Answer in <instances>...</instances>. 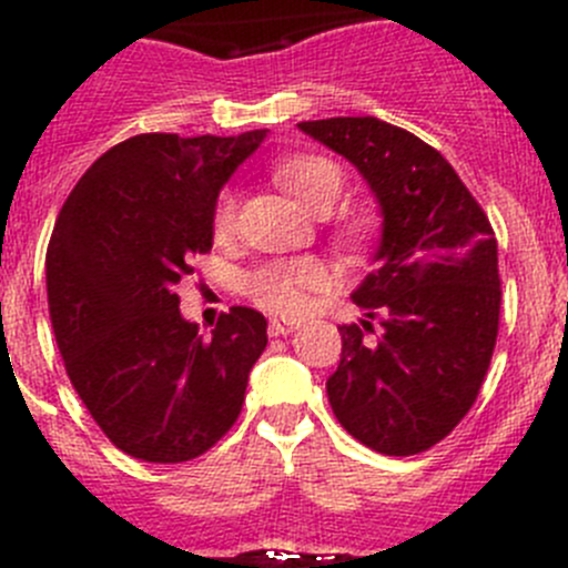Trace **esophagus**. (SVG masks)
<instances>
[{
    "mask_svg": "<svg viewBox=\"0 0 568 568\" xmlns=\"http://www.w3.org/2000/svg\"><path fill=\"white\" fill-rule=\"evenodd\" d=\"M296 329H300V324H296V321H285V318L268 321V335H272V337L291 335V332H296Z\"/></svg>",
    "mask_w": 568,
    "mask_h": 568,
    "instance_id": "obj_1",
    "label": "esophagus"
}]
</instances>
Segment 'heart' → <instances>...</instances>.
<instances>
[{
	"label": "heart",
	"mask_w": 568,
	"mask_h": 568,
	"mask_svg": "<svg viewBox=\"0 0 568 568\" xmlns=\"http://www.w3.org/2000/svg\"><path fill=\"white\" fill-rule=\"evenodd\" d=\"M272 178L280 189L291 194L311 214L324 216L335 209L346 189V175L341 164L316 153H296L280 159L272 168ZM239 220V200L233 192L220 194L214 205V236L220 242L233 236ZM368 233L365 216H343L335 236L343 244H357ZM329 288V272L316 257H294V261H272L255 268L247 277V294L263 311L277 316L296 318L311 307L313 294Z\"/></svg>",
	"instance_id": "b5f03b06"
}]
</instances>
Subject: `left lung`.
Masks as SVG:
<instances>
[{"label":"left lung","mask_w":568,"mask_h":568,"mask_svg":"<svg viewBox=\"0 0 568 568\" xmlns=\"http://www.w3.org/2000/svg\"><path fill=\"white\" fill-rule=\"evenodd\" d=\"M300 129L363 173L385 216L379 266L352 294L368 318L337 326L332 412L371 450L423 454L459 426L489 371L503 296L495 231L448 159L406 129L379 118Z\"/></svg>","instance_id":"obj_1"}]
</instances>
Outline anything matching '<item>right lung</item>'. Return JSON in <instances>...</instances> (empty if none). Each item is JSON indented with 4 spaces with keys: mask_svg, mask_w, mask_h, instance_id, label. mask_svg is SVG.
I'll use <instances>...</instances> for the list:
<instances>
[{
    "mask_svg": "<svg viewBox=\"0 0 568 568\" xmlns=\"http://www.w3.org/2000/svg\"><path fill=\"white\" fill-rule=\"evenodd\" d=\"M263 136H131L95 159L54 222L45 291L65 374L134 459H197L239 420L266 318L231 307L203 337L178 285L211 250L222 183Z\"/></svg>",
    "mask_w": 568,
    "mask_h": 568,
    "instance_id": "add662e5",
    "label": "right lung"
}]
</instances>
